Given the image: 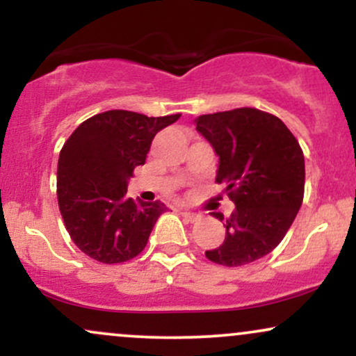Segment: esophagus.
Listing matches in <instances>:
<instances>
[{
  "label": "esophagus",
  "mask_w": 356,
  "mask_h": 356,
  "mask_svg": "<svg viewBox=\"0 0 356 356\" xmlns=\"http://www.w3.org/2000/svg\"><path fill=\"white\" fill-rule=\"evenodd\" d=\"M181 214H182L184 218H186L187 220H191V222H195V220L201 218V216H199V214H194V212H189V211H182Z\"/></svg>",
  "instance_id": "34e87169"
}]
</instances>
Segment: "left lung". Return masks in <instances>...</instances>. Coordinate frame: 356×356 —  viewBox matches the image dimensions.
<instances>
[{
	"label": "left lung",
	"instance_id": "left-lung-1",
	"mask_svg": "<svg viewBox=\"0 0 356 356\" xmlns=\"http://www.w3.org/2000/svg\"><path fill=\"white\" fill-rule=\"evenodd\" d=\"M195 129L219 155L216 182L226 184L236 204L224 243L206 257L227 268L261 259L283 241L303 202V150L280 118L251 107L201 115Z\"/></svg>",
	"mask_w": 356,
	"mask_h": 356
}]
</instances>
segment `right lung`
<instances>
[{"mask_svg": "<svg viewBox=\"0 0 356 356\" xmlns=\"http://www.w3.org/2000/svg\"><path fill=\"white\" fill-rule=\"evenodd\" d=\"M179 117L108 110L81 122L61 147L56 172L61 218L73 243L92 259L125 263L144 251L167 207L127 197V181L145 164L155 134Z\"/></svg>", "mask_w": 356, "mask_h": 356, "instance_id": "1", "label": "right lung"}]
</instances>
